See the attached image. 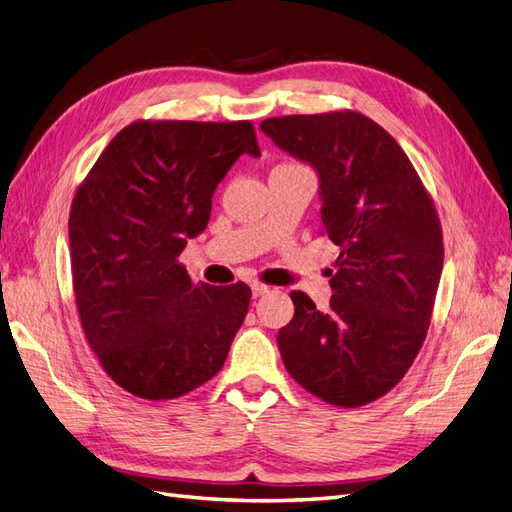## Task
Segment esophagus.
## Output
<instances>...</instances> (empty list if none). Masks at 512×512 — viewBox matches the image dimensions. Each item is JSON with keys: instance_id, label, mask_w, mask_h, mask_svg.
<instances>
[{"instance_id": "obj_1", "label": "esophagus", "mask_w": 512, "mask_h": 512, "mask_svg": "<svg viewBox=\"0 0 512 512\" xmlns=\"http://www.w3.org/2000/svg\"><path fill=\"white\" fill-rule=\"evenodd\" d=\"M252 292H254V297H262V294L269 292V286L267 284H260V282H254L252 284Z\"/></svg>"}]
</instances>
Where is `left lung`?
<instances>
[{
  "mask_svg": "<svg viewBox=\"0 0 512 512\" xmlns=\"http://www.w3.org/2000/svg\"><path fill=\"white\" fill-rule=\"evenodd\" d=\"M262 132L320 177L322 235L339 245L327 312L294 290L277 333L288 374L342 408L389 393L421 350L440 284L438 211L408 156L356 111L271 117Z\"/></svg>",
  "mask_w": 512,
  "mask_h": 512,
  "instance_id": "8db88e82",
  "label": "left lung"
}]
</instances>
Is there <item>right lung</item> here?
Returning <instances> with one entry per match:
<instances>
[{
  "label": "right lung",
  "instance_id": "add662e5",
  "mask_svg": "<svg viewBox=\"0 0 512 512\" xmlns=\"http://www.w3.org/2000/svg\"><path fill=\"white\" fill-rule=\"evenodd\" d=\"M252 121L138 119L117 132L70 207L72 288L87 344L123 391L175 399L222 369L252 290L194 284L179 262Z\"/></svg>",
  "mask_w": 512,
  "mask_h": 512
}]
</instances>
